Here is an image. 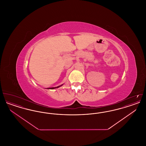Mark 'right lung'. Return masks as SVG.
Wrapping results in <instances>:
<instances>
[{
	"label": "right lung",
	"instance_id": "add662e5",
	"mask_svg": "<svg viewBox=\"0 0 146 146\" xmlns=\"http://www.w3.org/2000/svg\"><path fill=\"white\" fill-rule=\"evenodd\" d=\"M57 86V87H55V88H48V89H56V88H59L60 86Z\"/></svg>",
	"mask_w": 146,
	"mask_h": 146
}]
</instances>
